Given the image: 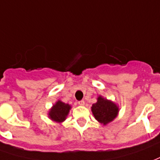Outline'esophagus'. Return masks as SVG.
I'll return each instance as SVG.
<instances>
[{
	"instance_id": "1",
	"label": "esophagus",
	"mask_w": 160,
	"mask_h": 160,
	"mask_svg": "<svg viewBox=\"0 0 160 160\" xmlns=\"http://www.w3.org/2000/svg\"><path fill=\"white\" fill-rule=\"evenodd\" d=\"M78 104H79L80 106H84V105H85V101H84V100H80V101L78 102Z\"/></svg>"
}]
</instances>
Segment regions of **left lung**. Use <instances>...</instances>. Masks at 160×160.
Segmentation results:
<instances>
[{
  "label": "left lung",
  "instance_id": "left-lung-1",
  "mask_svg": "<svg viewBox=\"0 0 160 160\" xmlns=\"http://www.w3.org/2000/svg\"><path fill=\"white\" fill-rule=\"evenodd\" d=\"M92 112L99 122L107 125V123L111 122L116 118L119 108L112 101L99 96L98 101L92 105Z\"/></svg>",
  "mask_w": 160,
  "mask_h": 160
}]
</instances>
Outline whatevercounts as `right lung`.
Returning <instances> with one entry per match:
<instances>
[{
    "mask_svg": "<svg viewBox=\"0 0 160 160\" xmlns=\"http://www.w3.org/2000/svg\"><path fill=\"white\" fill-rule=\"evenodd\" d=\"M70 108L71 107L68 104H65L59 100L49 112V117L56 122H62L68 114Z\"/></svg>",
    "mask_w": 160,
    "mask_h": 160,
    "instance_id": "1",
    "label": "right lung"
}]
</instances>
